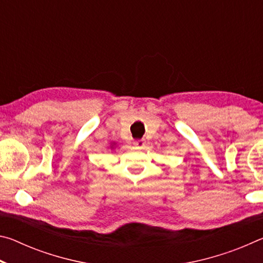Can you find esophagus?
<instances>
[{
	"instance_id": "obj_1",
	"label": "esophagus",
	"mask_w": 263,
	"mask_h": 263,
	"mask_svg": "<svg viewBox=\"0 0 263 263\" xmlns=\"http://www.w3.org/2000/svg\"><path fill=\"white\" fill-rule=\"evenodd\" d=\"M133 144H135V146H137L138 148H144L146 141H145V139H138V140H135Z\"/></svg>"
}]
</instances>
